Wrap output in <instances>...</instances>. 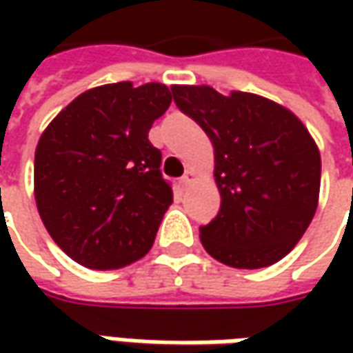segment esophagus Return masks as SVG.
I'll return each mask as SVG.
<instances>
[{"mask_svg":"<svg viewBox=\"0 0 353 353\" xmlns=\"http://www.w3.org/2000/svg\"><path fill=\"white\" fill-rule=\"evenodd\" d=\"M188 172H192V170H190V169H186V170H184V174H188Z\"/></svg>","mask_w":353,"mask_h":353,"instance_id":"1","label":"esophagus"}]
</instances>
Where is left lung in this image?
<instances>
[{"label": "left lung", "mask_w": 353, "mask_h": 353, "mask_svg": "<svg viewBox=\"0 0 353 353\" xmlns=\"http://www.w3.org/2000/svg\"><path fill=\"white\" fill-rule=\"evenodd\" d=\"M174 88L103 84L54 117L34 149V202L48 236L76 263L121 269L153 248L172 204L149 129Z\"/></svg>", "instance_id": "8db88e82"}]
</instances>
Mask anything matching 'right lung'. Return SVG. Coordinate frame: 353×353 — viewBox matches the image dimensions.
<instances>
[{
    "label": "right lung",
    "mask_w": 353,
    "mask_h": 353,
    "mask_svg": "<svg viewBox=\"0 0 353 353\" xmlns=\"http://www.w3.org/2000/svg\"><path fill=\"white\" fill-rule=\"evenodd\" d=\"M176 105L214 147L220 210L200 228L204 250L236 269L281 261L319 206L320 151L308 129L283 105L245 92L186 86Z\"/></svg>",
    "instance_id": "obj_1"
}]
</instances>
